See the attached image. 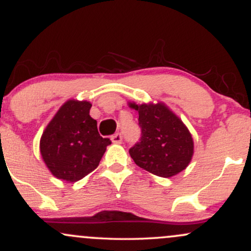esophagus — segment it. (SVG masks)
<instances>
[{
    "mask_svg": "<svg viewBox=\"0 0 251 251\" xmlns=\"http://www.w3.org/2000/svg\"><path fill=\"white\" fill-rule=\"evenodd\" d=\"M111 140L112 142H113L114 144H120L123 142V135H122V133H119V132H118V133H116V134H113L111 137Z\"/></svg>",
    "mask_w": 251,
    "mask_h": 251,
    "instance_id": "1",
    "label": "esophagus"
}]
</instances>
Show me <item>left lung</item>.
<instances>
[{"mask_svg":"<svg viewBox=\"0 0 251 251\" xmlns=\"http://www.w3.org/2000/svg\"><path fill=\"white\" fill-rule=\"evenodd\" d=\"M142 137L129 149L138 166L159 177H172L189 165L194 140L183 122L164 103L135 105Z\"/></svg>","mask_w":251,"mask_h":251,"instance_id":"left-lung-1","label":"left lung"}]
</instances>
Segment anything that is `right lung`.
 <instances>
[{"label": "right lung", "mask_w": 251, "mask_h": 251, "mask_svg": "<svg viewBox=\"0 0 251 251\" xmlns=\"http://www.w3.org/2000/svg\"><path fill=\"white\" fill-rule=\"evenodd\" d=\"M88 101L68 100L43 132L40 151L47 168L59 179L77 181L98 168L111 144L98 132Z\"/></svg>", "instance_id": "obj_1"}]
</instances>
